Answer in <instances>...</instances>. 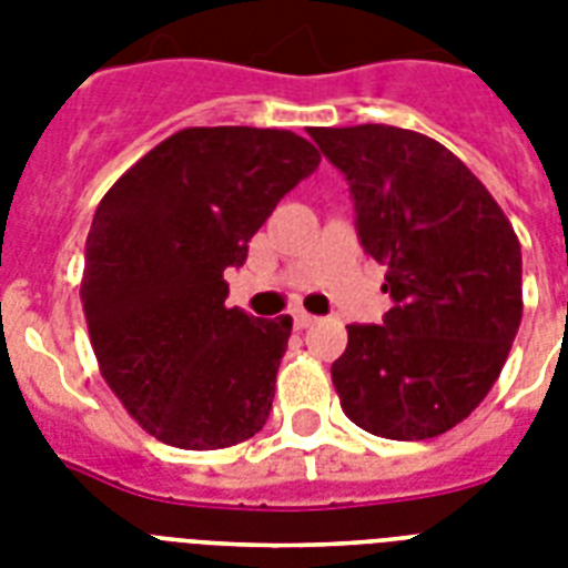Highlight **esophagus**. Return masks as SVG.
I'll return each mask as SVG.
<instances>
[{"label": "esophagus", "mask_w": 568, "mask_h": 568, "mask_svg": "<svg viewBox=\"0 0 568 568\" xmlns=\"http://www.w3.org/2000/svg\"><path fill=\"white\" fill-rule=\"evenodd\" d=\"M294 324H297V327H310V324H315V315H310V312L303 310H294Z\"/></svg>", "instance_id": "1"}]
</instances>
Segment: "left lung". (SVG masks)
<instances>
[{"label": "left lung", "instance_id": "8db88e82", "mask_svg": "<svg viewBox=\"0 0 568 568\" xmlns=\"http://www.w3.org/2000/svg\"><path fill=\"white\" fill-rule=\"evenodd\" d=\"M310 135L347 180L356 239L388 267L392 310L351 324L333 363L342 409L383 439L439 436L484 400L519 333V239L433 138L383 123Z\"/></svg>", "mask_w": 568, "mask_h": 568}]
</instances>
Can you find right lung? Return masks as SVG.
<instances>
[{"instance_id":"right-lung-1","label":"right lung","mask_w":568,"mask_h":568,"mask_svg":"<svg viewBox=\"0 0 568 568\" xmlns=\"http://www.w3.org/2000/svg\"><path fill=\"white\" fill-rule=\"evenodd\" d=\"M321 155L285 129H182L102 196L82 306L102 377L150 436L230 448L271 415L292 315L226 310V267Z\"/></svg>"}]
</instances>
